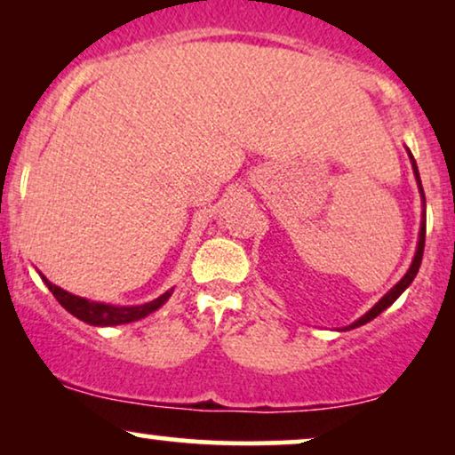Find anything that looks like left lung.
<instances>
[{"mask_svg": "<svg viewBox=\"0 0 455 455\" xmlns=\"http://www.w3.org/2000/svg\"><path fill=\"white\" fill-rule=\"evenodd\" d=\"M408 155H410V161H412V170H414V178H416V182H419V190H420V196H422V207H425V192H422V184H420V173H419V167H416V161H414V157H412V153L408 151ZM425 234H427V213L425 211H422V221H420V234H419V246H416V254H414V259H412V265H410V269L406 271V275H403L400 282H397L394 288H391L387 294H385L381 300H379L375 307H372L369 313L366 315H363L360 316L358 321H354L352 325H347V327H344V331H347V329H356V327H360V325H364V323H369V321H372L375 319V316H379L383 313L385 308L387 307H391V304H394L397 298L402 296V291L408 288L410 283L414 282V277H416V273H419V269H420V260H422V252H425Z\"/></svg>", "mask_w": 455, "mask_h": 455, "instance_id": "8db88e82", "label": "left lung"}]
</instances>
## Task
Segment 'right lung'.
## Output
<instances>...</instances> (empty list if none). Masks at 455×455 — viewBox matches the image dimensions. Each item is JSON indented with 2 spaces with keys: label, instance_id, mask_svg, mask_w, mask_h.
<instances>
[{
  "label": "right lung",
  "instance_id": "obj_1",
  "mask_svg": "<svg viewBox=\"0 0 455 455\" xmlns=\"http://www.w3.org/2000/svg\"><path fill=\"white\" fill-rule=\"evenodd\" d=\"M43 282L49 288V291L55 296L61 307H64L68 313L76 316V319L89 323V325L97 327H111V325H124V323H132L139 319H145L147 315L155 313V310L164 307L167 298L172 296L173 290H167L165 294H161L155 300L140 304V307H114V304H103V302H91L86 298L74 296L70 291L58 288V285L49 282L45 275H41Z\"/></svg>",
  "mask_w": 455,
  "mask_h": 455
}]
</instances>
